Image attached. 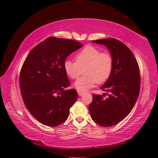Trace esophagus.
<instances>
[{
  "mask_svg": "<svg viewBox=\"0 0 158 158\" xmlns=\"http://www.w3.org/2000/svg\"><path fill=\"white\" fill-rule=\"evenodd\" d=\"M77 92H78V94H79V96H81V95H84V92L81 91V90H78V91H77Z\"/></svg>",
  "mask_w": 158,
  "mask_h": 158,
  "instance_id": "obj_1",
  "label": "esophagus"
}]
</instances>
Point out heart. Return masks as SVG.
Returning a JSON list of instances; mask_svg holds the SVG:
<instances>
[{
    "label": "heart",
    "instance_id": "b5f03b06",
    "mask_svg": "<svg viewBox=\"0 0 158 158\" xmlns=\"http://www.w3.org/2000/svg\"><path fill=\"white\" fill-rule=\"evenodd\" d=\"M75 62L67 60L63 68L69 78L76 79L84 72V74L74 84L77 89L85 91L96 83L102 84L108 79L113 70L114 58L109 52H100L91 45L83 48L74 56Z\"/></svg>",
    "mask_w": 158,
    "mask_h": 158
}]
</instances>
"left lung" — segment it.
I'll use <instances>...</instances> for the list:
<instances>
[{
    "mask_svg": "<svg viewBox=\"0 0 158 158\" xmlns=\"http://www.w3.org/2000/svg\"><path fill=\"white\" fill-rule=\"evenodd\" d=\"M107 47L114 58L113 70L101 90L106 98L93 94L89 111L92 119L103 127H110L123 121L132 111L140 90L139 67L130 49L115 38L93 41ZM105 95H103V96Z\"/></svg>",
    "mask_w": 158,
    "mask_h": 158,
    "instance_id": "obj_1",
    "label": "left lung"
}]
</instances>
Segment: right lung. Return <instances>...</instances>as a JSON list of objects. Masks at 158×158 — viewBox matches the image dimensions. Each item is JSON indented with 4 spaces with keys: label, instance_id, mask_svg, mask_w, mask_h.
I'll return each mask as SVG.
<instances>
[{
    "label": "right lung",
    "instance_id": "obj_1",
    "mask_svg": "<svg viewBox=\"0 0 158 158\" xmlns=\"http://www.w3.org/2000/svg\"><path fill=\"white\" fill-rule=\"evenodd\" d=\"M83 46L73 40L49 37L36 45L23 63L19 74L21 96L26 108L42 124L58 126L65 122L77 99L63 64Z\"/></svg>",
    "mask_w": 158,
    "mask_h": 158
}]
</instances>
